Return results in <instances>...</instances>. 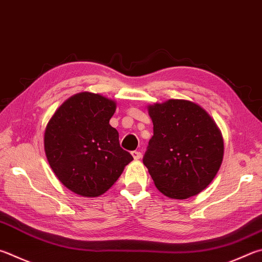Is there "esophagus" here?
Segmentation results:
<instances>
[{"instance_id":"obj_1","label":"esophagus","mask_w":262,"mask_h":262,"mask_svg":"<svg viewBox=\"0 0 262 262\" xmlns=\"http://www.w3.org/2000/svg\"><path fill=\"white\" fill-rule=\"evenodd\" d=\"M132 156H133V158L137 160V159H140V158H141V157H142V154H141L140 151H133V152H132Z\"/></svg>"}]
</instances>
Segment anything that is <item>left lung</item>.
<instances>
[{"instance_id":"obj_1","label":"left lung","mask_w":262,"mask_h":262,"mask_svg":"<svg viewBox=\"0 0 262 262\" xmlns=\"http://www.w3.org/2000/svg\"><path fill=\"white\" fill-rule=\"evenodd\" d=\"M154 123L143 164L161 193L187 199L202 192L220 169L225 144L212 117L185 99L147 106Z\"/></svg>"}]
</instances>
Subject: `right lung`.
Instances as JSON below:
<instances>
[{
  "instance_id": "obj_1",
  "label": "right lung",
  "mask_w": 262,
  "mask_h": 262,
  "mask_svg": "<svg viewBox=\"0 0 262 262\" xmlns=\"http://www.w3.org/2000/svg\"><path fill=\"white\" fill-rule=\"evenodd\" d=\"M117 103L83 92L66 99L47 123L45 152L61 183L83 197L106 192L133 160L110 125Z\"/></svg>"
}]
</instances>
